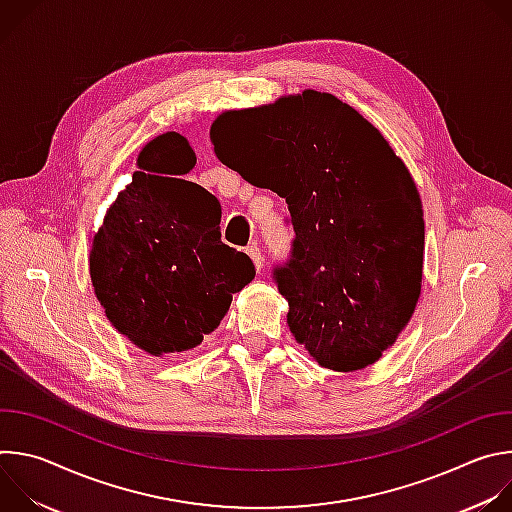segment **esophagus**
Here are the masks:
<instances>
[{"label": "esophagus", "instance_id": "34e87169", "mask_svg": "<svg viewBox=\"0 0 512 512\" xmlns=\"http://www.w3.org/2000/svg\"><path fill=\"white\" fill-rule=\"evenodd\" d=\"M247 255L253 259V263H255V269L259 271V269L263 267V255H261V249L257 247V243H251V245L247 247Z\"/></svg>", "mask_w": 512, "mask_h": 512}]
</instances>
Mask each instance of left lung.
<instances>
[{
	"label": "left lung",
	"mask_w": 512,
	"mask_h": 512,
	"mask_svg": "<svg viewBox=\"0 0 512 512\" xmlns=\"http://www.w3.org/2000/svg\"><path fill=\"white\" fill-rule=\"evenodd\" d=\"M214 154L285 198L289 259L271 277L296 340L326 369L373 364L409 322L423 271V210L387 139L328 93L223 113Z\"/></svg>",
	"instance_id": "left-lung-1"
}]
</instances>
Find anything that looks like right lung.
I'll list each match as a JSON object with an SVG mask.
<instances>
[{
	"mask_svg": "<svg viewBox=\"0 0 512 512\" xmlns=\"http://www.w3.org/2000/svg\"><path fill=\"white\" fill-rule=\"evenodd\" d=\"M194 164L180 133L152 139L91 247V279L107 318L156 356L198 346L255 277L249 255L221 241V204L182 178Z\"/></svg>",
	"mask_w": 512,
	"mask_h": 512,
	"instance_id": "right-lung-1",
	"label": "right lung"
}]
</instances>
